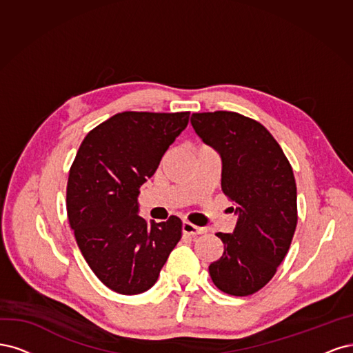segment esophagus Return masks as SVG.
I'll list each match as a JSON object with an SVG mask.
<instances>
[{
  "label": "esophagus",
  "mask_w": 353,
  "mask_h": 353,
  "mask_svg": "<svg viewBox=\"0 0 353 353\" xmlns=\"http://www.w3.org/2000/svg\"><path fill=\"white\" fill-rule=\"evenodd\" d=\"M181 232H183L185 234H202L203 232V229H201V227H198V225H195V224H192V223H189V221H183V224H181Z\"/></svg>",
  "instance_id": "1"
}]
</instances>
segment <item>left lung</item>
I'll use <instances>...</instances> for the list:
<instances>
[{"mask_svg":"<svg viewBox=\"0 0 353 353\" xmlns=\"http://www.w3.org/2000/svg\"><path fill=\"white\" fill-rule=\"evenodd\" d=\"M190 123L221 157V190L234 203L233 233H217L220 259L208 267L221 292L263 289L286 256L296 230V181L289 160L263 124L233 111L195 112Z\"/></svg>","mask_w":353,"mask_h":353,"instance_id":"obj_1","label":"left lung"}]
</instances>
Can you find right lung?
I'll return each mask as SVG.
<instances>
[{"mask_svg": "<svg viewBox=\"0 0 353 353\" xmlns=\"http://www.w3.org/2000/svg\"><path fill=\"white\" fill-rule=\"evenodd\" d=\"M190 112L124 111L90 130L67 181V215L79 249L111 290L138 294L151 289L181 237V220L148 223L139 189Z\"/></svg>", "mask_w": 353, "mask_h": 353, "instance_id": "1", "label": "right lung"}]
</instances>
